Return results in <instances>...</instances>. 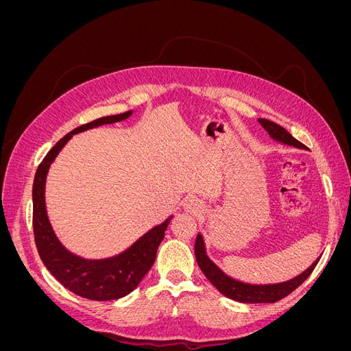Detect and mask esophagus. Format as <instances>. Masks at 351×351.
<instances>
[{
    "label": "esophagus",
    "instance_id": "esophagus-1",
    "mask_svg": "<svg viewBox=\"0 0 351 351\" xmlns=\"http://www.w3.org/2000/svg\"><path fill=\"white\" fill-rule=\"evenodd\" d=\"M186 209L189 212H192V214H199V212L202 210V205L199 204L197 199H190L186 202Z\"/></svg>",
    "mask_w": 351,
    "mask_h": 351
}]
</instances>
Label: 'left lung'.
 <instances>
[{
    "mask_svg": "<svg viewBox=\"0 0 351 351\" xmlns=\"http://www.w3.org/2000/svg\"><path fill=\"white\" fill-rule=\"evenodd\" d=\"M258 120L262 124L263 129L269 133L272 139L285 145L299 147V149H306V146L302 142L294 139V137L280 124L265 120V119H258ZM195 254H196L199 268L205 274V277L217 287L218 291L227 295L228 299L241 302V303H275L284 299V297L293 293L297 287L302 285L306 281V278L313 272L316 263L321 259L317 258L304 272H302L300 275H297V277L289 281L278 282V284L256 285V284H246V282L237 281L222 272L217 265L208 258L206 250H205V241L202 234H197L196 237Z\"/></svg>",
    "mask_w": 351,
    "mask_h": 351,
    "instance_id": "obj_1",
    "label": "left lung"
}]
</instances>
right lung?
<instances>
[{
  "instance_id": "right-lung-1",
  "label": "right lung",
  "mask_w": 351,
  "mask_h": 351,
  "mask_svg": "<svg viewBox=\"0 0 351 351\" xmlns=\"http://www.w3.org/2000/svg\"><path fill=\"white\" fill-rule=\"evenodd\" d=\"M130 115L132 111L102 117V119L83 124L67 133L47 154L44 161L39 164L34 180V190H32V197H34V234L39 256L47 269L67 290L89 300H115L132 293L154 265L156 250L165 236V230L173 217H169L162 224L147 231L133 246L117 254V256L99 261L83 259L70 253L62 246L56 232L52 231L45 208V180L49 165L64 145L71 139L73 134L102 124L123 121L129 119Z\"/></svg>"
}]
</instances>
